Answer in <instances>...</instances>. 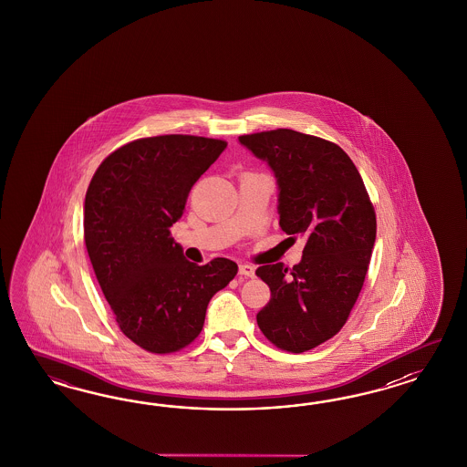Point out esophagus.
Here are the masks:
<instances>
[{
	"label": "esophagus",
	"mask_w": 467,
	"mask_h": 467,
	"mask_svg": "<svg viewBox=\"0 0 467 467\" xmlns=\"http://www.w3.org/2000/svg\"><path fill=\"white\" fill-rule=\"evenodd\" d=\"M240 275H244V277H254V265H248V264H241Z\"/></svg>",
	"instance_id": "34e87169"
}]
</instances>
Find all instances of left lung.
I'll list each match as a JSON object with an SVG mask.
<instances>
[{"label":"left lung","mask_w":467,"mask_h":467,"mask_svg":"<svg viewBox=\"0 0 467 467\" xmlns=\"http://www.w3.org/2000/svg\"><path fill=\"white\" fill-rule=\"evenodd\" d=\"M240 143L274 171L279 226L305 240L293 270L256 269L270 287L256 324L279 349L305 353L334 337L353 310L377 236L375 209L353 161L332 141L279 128Z\"/></svg>","instance_id":"obj_1"}]
</instances>
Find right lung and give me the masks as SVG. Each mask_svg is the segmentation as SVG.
<instances>
[{
    "label": "right lung",
    "mask_w": 467,
    "mask_h": 467,
    "mask_svg": "<svg viewBox=\"0 0 467 467\" xmlns=\"http://www.w3.org/2000/svg\"><path fill=\"white\" fill-rule=\"evenodd\" d=\"M226 145L193 135L130 141L102 161L87 188L90 264L121 332L149 353H174L197 339L209 301L238 272L229 258L188 262L170 231Z\"/></svg>",
    "instance_id": "1"
}]
</instances>
